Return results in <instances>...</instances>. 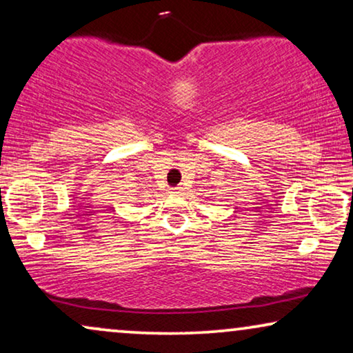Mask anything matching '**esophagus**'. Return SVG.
Wrapping results in <instances>:
<instances>
[{"instance_id": "obj_1", "label": "esophagus", "mask_w": 353, "mask_h": 353, "mask_svg": "<svg viewBox=\"0 0 353 353\" xmlns=\"http://www.w3.org/2000/svg\"><path fill=\"white\" fill-rule=\"evenodd\" d=\"M181 192H182V187H174V188H171L170 193H172V195H179Z\"/></svg>"}]
</instances>
